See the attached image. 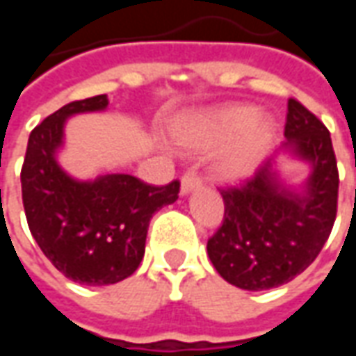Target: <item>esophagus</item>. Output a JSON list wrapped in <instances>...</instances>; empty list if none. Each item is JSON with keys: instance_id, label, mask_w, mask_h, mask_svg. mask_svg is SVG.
<instances>
[{"instance_id": "34e87169", "label": "esophagus", "mask_w": 356, "mask_h": 356, "mask_svg": "<svg viewBox=\"0 0 356 356\" xmlns=\"http://www.w3.org/2000/svg\"><path fill=\"white\" fill-rule=\"evenodd\" d=\"M202 186V177L196 173V171H186L183 179H181V193L188 194L196 191V188H200Z\"/></svg>"}]
</instances>
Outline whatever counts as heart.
<instances>
[{"label":"heart","instance_id":"obj_1","mask_svg":"<svg viewBox=\"0 0 356 356\" xmlns=\"http://www.w3.org/2000/svg\"><path fill=\"white\" fill-rule=\"evenodd\" d=\"M273 133L275 127L267 116H255L246 104H231L204 114L188 135V143L196 148H217L229 142L217 158V171L225 179L240 181L259 165Z\"/></svg>","mask_w":356,"mask_h":356}]
</instances>
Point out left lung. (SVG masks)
<instances>
[{
	"label": "left lung",
	"instance_id": "left-lung-1",
	"mask_svg": "<svg viewBox=\"0 0 356 356\" xmlns=\"http://www.w3.org/2000/svg\"><path fill=\"white\" fill-rule=\"evenodd\" d=\"M284 137V148L311 163L305 193L284 186L270 162L252 179L221 188L223 223L208 240V255L217 273L242 290H268L301 275L336 221L339 173L326 125L288 99Z\"/></svg>",
	"mask_w": 356,
	"mask_h": 356
}]
</instances>
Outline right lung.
Masks as SVG:
<instances>
[{
  "label": "right lung",
  "mask_w": 356,
  "mask_h": 356,
  "mask_svg": "<svg viewBox=\"0 0 356 356\" xmlns=\"http://www.w3.org/2000/svg\"><path fill=\"white\" fill-rule=\"evenodd\" d=\"M106 95L74 101L35 125L20 171L32 236L66 278L106 286L131 276L143 261L150 217L179 198V181L154 186L127 173L76 181L57 163L66 118L104 110Z\"/></svg>",
  "instance_id": "obj_1"
}]
</instances>
